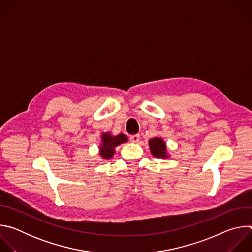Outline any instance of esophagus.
<instances>
[{"label": "esophagus", "mask_w": 252, "mask_h": 252, "mask_svg": "<svg viewBox=\"0 0 252 252\" xmlns=\"http://www.w3.org/2000/svg\"><path fill=\"white\" fill-rule=\"evenodd\" d=\"M129 138H130V140H131L132 142H137V141L139 140V134H138V133L132 134V135L129 136Z\"/></svg>", "instance_id": "34e87169"}]
</instances>
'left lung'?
<instances>
[{
  "label": "left lung",
  "mask_w": 252,
  "mask_h": 252,
  "mask_svg": "<svg viewBox=\"0 0 252 252\" xmlns=\"http://www.w3.org/2000/svg\"><path fill=\"white\" fill-rule=\"evenodd\" d=\"M151 153L158 158H167L169 156L166 150V143L161 137H154L149 140Z\"/></svg>",
  "instance_id": "8db88e82"
}]
</instances>
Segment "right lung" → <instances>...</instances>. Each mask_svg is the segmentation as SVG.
Instances as JSON below:
<instances>
[{
  "mask_svg": "<svg viewBox=\"0 0 252 252\" xmlns=\"http://www.w3.org/2000/svg\"><path fill=\"white\" fill-rule=\"evenodd\" d=\"M126 141L127 136L124 133L113 135L111 132H103L101 134V143L99 146V156L102 159H111L116 153V148L121 143H125Z\"/></svg>",
  "mask_w": 252,
  "mask_h": 252,
  "instance_id": "right-lung-1",
  "label": "right lung"
}]
</instances>
